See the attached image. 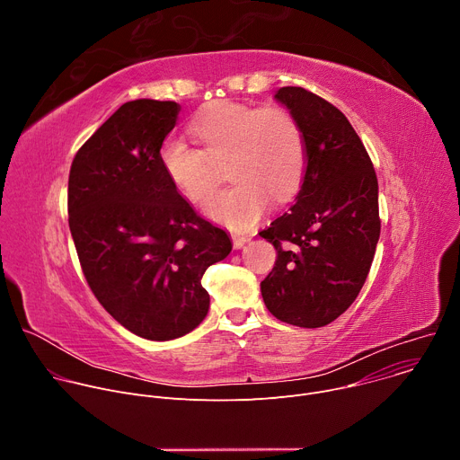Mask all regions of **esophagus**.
Returning a JSON list of instances; mask_svg holds the SVG:
<instances>
[{
    "label": "esophagus",
    "mask_w": 460,
    "mask_h": 460,
    "mask_svg": "<svg viewBox=\"0 0 460 460\" xmlns=\"http://www.w3.org/2000/svg\"><path fill=\"white\" fill-rule=\"evenodd\" d=\"M231 240H233V247L234 249H242L245 245V242H247V238L240 236V234H231Z\"/></svg>",
    "instance_id": "esophagus-1"
}]
</instances>
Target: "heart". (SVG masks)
<instances>
[{
	"label": "heart",
	"instance_id": "heart-1",
	"mask_svg": "<svg viewBox=\"0 0 460 460\" xmlns=\"http://www.w3.org/2000/svg\"><path fill=\"white\" fill-rule=\"evenodd\" d=\"M190 135L200 149L167 138L160 165L185 200L204 206L218 181L217 167L226 164V178L233 183L213 196L206 211L231 229L252 227L266 215L270 199L284 202L300 185L302 130L282 107L217 102L192 119Z\"/></svg>",
	"mask_w": 460,
	"mask_h": 460
}]
</instances>
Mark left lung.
Here are the masks:
<instances>
[{
	"label": "left lung",
	"instance_id": "8db88e82",
	"mask_svg": "<svg viewBox=\"0 0 460 460\" xmlns=\"http://www.w3.org/2000/svg\"><path fill=\"white\" fill-rule=\"evenodd\" d=\"M275 98L302 130L305 172L291 211L260 233L277 249L260 291L271 314L311 330L339 318L367 279L380 236L378 181L335 105L302 87H282Z\"/></svg>",
	"mask_w": 460,
	"mask_h": 460
}]
</instances>
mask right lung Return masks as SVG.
Here are the masks:
<instances>
[{"label": "right lung", "instance_id": "1", "mask_svg": "<svg viewBox=\"0 0 460 460\" xmlns=\"http://www.w3.org/2000/svg\"><path fill=\"white\" fill-rule=\"evenodd\" d=\"M176 102L123 103L76 153L69 227L89 288L125 330L172 341L209 311L206 270L224 260L227 233L194 213L160 165Z\"/></svg>", "mask_w": 460, "mask_h": 460}]
</instances>
